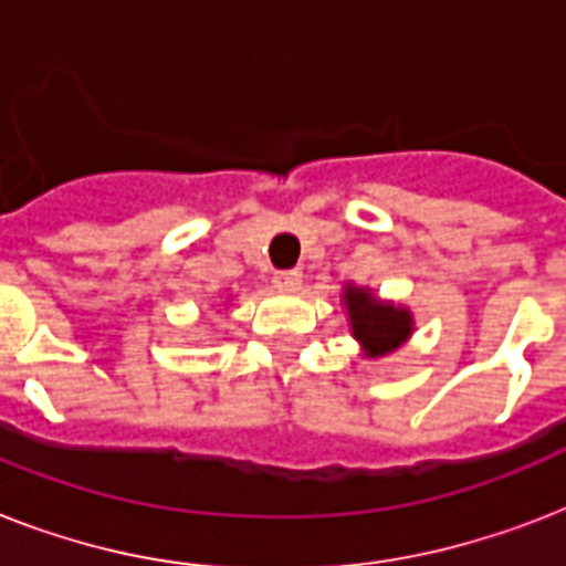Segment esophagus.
Wrapping results in <instances>:
<instances>
[{
	"label": "esophagus",
	"mask_w": 566,
	"mask_h": 566,
	"mask_svg": "<svg viewBox=\"0 0 566 566\" xmlns=\"http://www.w3.org/2000/svg\"><path fill=\"white\" fill-rule=\"evenodd\" d=\"M273 284L279 291H296L302 284V273L300 270H279V273L273 275Z\"/></svg>",
	"instance_id": "esophagus-1"
}]
</instances>
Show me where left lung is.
Masks as SVG:
<instances>
[{"instance_id":"obj_1","label":"left lung","mask_w":566,"mask_h":566,"mask_svg":"<svg viewBox=\"0 0 566 566\" xmlns=\"http://www.w3.org/2000/svg\"><path fill=\"white\" fill-rule=\"evenodd\" d=\"M340 305L346 308L349 332L361 346L364 358H385L408 344L413 335V314L405 305L378 300L370 287L346 282L340 291Z\"/></svg>"}]
</instances>
